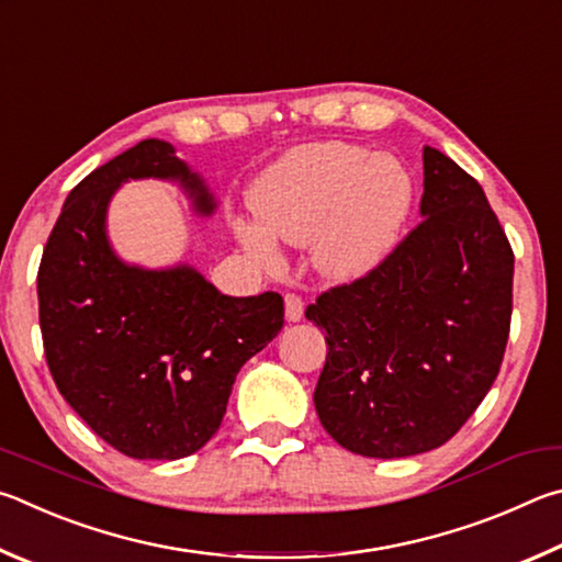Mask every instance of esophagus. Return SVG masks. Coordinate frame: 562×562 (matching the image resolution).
<instances>
[{
  "instance_id": "esophagus-1",
  "label": "esophagus",
  "mask_w": 562,
  "mask_h": 562,
  "mask_svg": "<svg viewBox=\"0 0 562 562\" xmlns=\"http://www.w3.org/2000/svg\"><path fill=\"white\" fill-rule=\"evenodd\" d=\"M283 303H286V321L289 323H299L303 318V301H301V296H296V293H286V299H283Z\"/></svg>"
}]
</instances>
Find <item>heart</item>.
Listing matches in <instances>:
<instances>
[{
	"label": "heart",
	"mask_w": 562,
	"mask_h": 562,
	"mask_svg": "<svg viewBox=\"0 0 562 562\" xmlns=\"http://www.w3.org/2000/svg\"><path fill=\"white\" fill-rule=\"evenodd\" d=\"M415 182L392 155L326 140L299 145L256 177L249 206L259 226L234 220L236 241L261 269H276L273 239L308 244L323 281L352 283L387 259L409 220Z\"/></svg>",
	"instance_id": "obj_1"
}]
</instances>
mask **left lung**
I'll list each match as a JSON object with an SVG mask.
<instances>
[{"mask_svg":"<svg viewBox=\"0 0 562 562\" xmlns=\"http://www.w3.org/2000/svg\"><path fill=\"white\" fill-rule=\"evenodd\" d=\"M425 216L366 279L321 293L306 318L328 356L313 402L352 454L437 449L494 385L514 308V251L481 184L425 145Z\"/></svg>","mask_w":562,"mask_h":562,"instance_id":"1","label":"left lung"}]
</instances>
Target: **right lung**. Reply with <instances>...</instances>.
Here are the masks:
<instances>
[{"instance_id":"1","label":"right lung","mask_w":562,"mask_h":562,"mask_svg":"<svg viewBox=\"0 0 562 562\" xmlns=\"http://www.w3.org/2000/svg\"><path fill=\"white\" fill-rule=\"evenodd\" d=\"M177 182L196 214L216 200L165 140L137 143L66 196L36 276L48 370L64 400L133 459H182L220 429L236 372L283 328V299H234L187 263H125L105 220L127 180Z\"/></svg>"}]
</instances>
